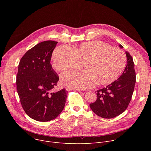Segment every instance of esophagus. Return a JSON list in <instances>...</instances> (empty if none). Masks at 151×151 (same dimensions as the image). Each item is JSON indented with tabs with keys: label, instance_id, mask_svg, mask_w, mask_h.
Segmentation results:
<instances>
[{
	"label": "esophagus",
	"instance_id": "1",
	"mask_svg": "<svg viewBox=\"0 0 151 151\" xmlns=\"http://www.w3.org/2000/svg\"><path fill=\"white\" fill-rule=\"evenodd\" d=\"M66 90H67V91H70V90H77V91H82V90H81V89H75V88H69V87H66Z\"/></svg>",
	"mask_w": 151,
	"mask_h": 151
}]
</instances>
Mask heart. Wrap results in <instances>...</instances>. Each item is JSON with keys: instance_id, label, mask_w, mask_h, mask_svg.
I'll return each mask as SVG.
<instances>
[{"instance_id": "1", "label": "heart", "mask_w": 151, "mask_h": 151, "mask_svg": "<svg viewBox=\"0 0 151 151\" xmlns=\"http://www.w3.org/2000/svg\"><path fill=\"white\" fill-rule=\"evenodd\" d=\"M79 60H85L82 70H72L61 75L62 83L75 89H86L99 84L109 83L116 79L124 70L126 56L123 51L114 48L101 41L82 43L73 51L66 46L57 47L51 61L57 71L75 67Z\"/></svg>"}]
</instances>
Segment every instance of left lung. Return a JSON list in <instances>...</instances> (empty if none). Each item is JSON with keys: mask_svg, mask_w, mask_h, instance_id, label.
<instances>
[{"mask_svg": "<svg viewBox=\"0 0 151 151\" xmlns=\"http://www.w3.org/2000/svg\"><path fill=\"white\" fill-rule=\"evenodd\" d=\"M121 48L123 47L119 45ZM127 66L119 78L97 91V100L90 104L91 110L103 118H112L124 112L130 103L134 90L136 72L131 55L125 51Z\"/></svg>", "mask_w": 151, "mask_h": 151, "instance_id": "left-lung-1", "label": "left lung"}]
</instances>
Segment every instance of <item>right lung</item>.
I'll return each mask as SVG.
<instances>
[{
  "label": "right lung",
  "mask_w": 151,
  "mask_h": 151,
  "mask_svg": "<svg viewBox=\"0 0 151 151\" xmlns=\"http://www.w3.org/2000/svg\"><path fill=\"white\" fill-rule=\"evenodd\" d=\"M58 42H42L21 58L17 75V90L20 102L31 118L47 122L55 119L65 105L68 91L52 92L59 77L50 61Z\"/></svg>",
  "instance_id": "1"
}]
</instances>
